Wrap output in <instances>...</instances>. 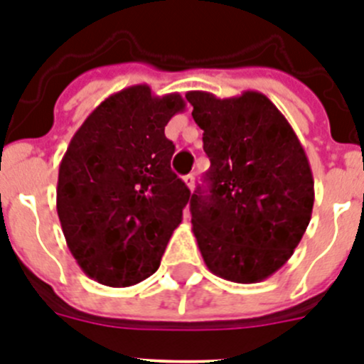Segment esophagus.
<instances>
[{"instance_id": "esophagus-1", "label": "esophagus", "mask_w": 364, "mask_h": 364, "mask_svg": "<svg viewBox=\"0 0 364 364\" xmlns=\"http://www.w3.org/2000/svg\"><path fill=\"white\" fill-rule=\"evenodd\" d=\"M184 182H186V186L189 188V191H193V189H195V175H186ZM186 215H188V210H186Z\"/></svg>"}]
</instances>
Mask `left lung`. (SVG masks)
Returning a JSON list of instances; mask_svg holds the SVG:
<instances>
[{
  "mask_svg": "<svg viewBox=\"0 0 364 364\" xmlns=\"http://www.w3.org/2000/svg\"><path fill=\"white\" fill-rule=\"evenodd\" d=\"M204 131L210 193L191 195L193 235L205 266L239 284L268 279L288 262L314 210V175L297 134L257 91L231 98L189 91Z\"/></svg>",
  "mask_w": 364,
  "mask_h": 364,
  "instance_id": "obj_1",
  "label": "left lung"
}]
</instances>
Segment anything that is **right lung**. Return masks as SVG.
<instances>
[{"mask_svg": "<svg viewBox=\"0 0 364 364\" xmlns=\"http://www.w3.org/2000/svg\"><path fill=\"white\" fill-rule=\"evenodd\" d=\"M186 109L178 92L131 85L105 98L70 138L58 173L56 210L85 275L127 288L160 266L189 189L171 171L164 129Z\"/></svg>", "mask_w": 364, "mask_h": 364, "instance_id": "1", "label": "right lung"}]
</instances>
